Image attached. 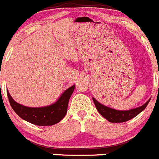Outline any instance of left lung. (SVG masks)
<instances>
[{"instance_id":"left-lung-1","label":"left lung","mask_w":159,"mask_h":159,"mask_svg":"<svg viewBox=\"0 0 159 159\" xmlns=\"http://www.w3.org/2000/svg\"><path fill=\"white\" fill-rule=\"evenodd\" d=\"M93 100L95 105H96V109L101 114V116H104V118L107 119L108 121L112 122V123H121V122L131 120L132 118L138 116L141 112L144 110L150 100H149L143 105H142L141 107H138V108H133V109H130V110L120 111L116 110V109H113V108H108L105 105H103L100 103H99L95 98H93Z\"/></svg>"}]
</instances>
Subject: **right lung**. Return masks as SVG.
Instances as JSON below:
<instances>
[{
	"mask_svg": "<svg viewBox=\"0 0 159 159\" xmlns=\"http://www.w3.org/2000/svg\"><path fill=\"white\" fill-rule=\"evenodd\" d=\"M75 89V85L66 89L56 102L51 105L40 108H31L17 103L7 92L9 101L12 108L21 119L36 125H53L59 123L65 116L70 96Z\"/></svg>",
	"mask_w": 159,
	"mask_h": 159,
	"instance_id": "obj_1",
	"label": "right lung"
}]
</instances>
